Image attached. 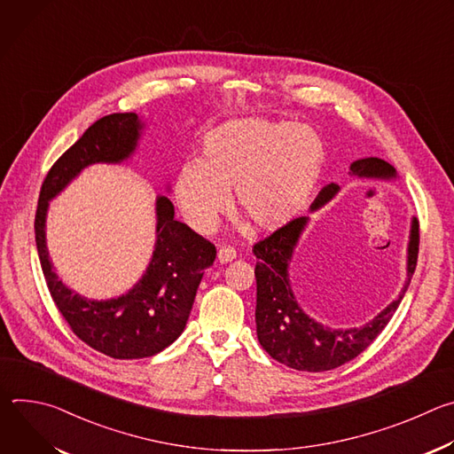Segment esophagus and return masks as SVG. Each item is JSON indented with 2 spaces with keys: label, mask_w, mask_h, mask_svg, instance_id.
Returning a JSON list of instances; mask_svg holds the SVG:
<instances>
[{
  "label": "esophagus",
  "mask_w": 454,
  "mask_h": 454,
  "mask_svg": "<svg viewBox=\"0 0 454 454\" xmlns=\"http://www.w3.org/2000/svg\"><path fill=\"white\" fill-rule=\"evenodd\" d=\"M237 258V251L233 249V247H221L219 251H217V261L221 262V264H226V262H231V261H235Z\"/></svg>",
  "instance_id": "esophagus-1"
}]
</instances>
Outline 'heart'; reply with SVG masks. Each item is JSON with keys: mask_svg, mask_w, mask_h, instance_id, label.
<instances>
[{"mask_svg": "<svg viewBox=\"0 0 454 454\" xmlns=\"http://www.w3.org/2000/svg\"><path fill=\"white\" fill-rule=\"evenodd\" d=\"M325 147L310 127L249 116L224 121L203 138L198 161L181 167L176 203L186 223L212 233L230 208L256 231L289 224L317 186Z\"/></svg>", "mask_w": 454, "mask_h": 454, "instance_id": "obj_1", "label": "heart"}]
</instances>
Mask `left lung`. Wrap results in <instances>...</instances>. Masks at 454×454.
Here are the masks:
<instances>
[{"label": "left lung", "mask_w": 454, "mask_h": 454, "mask_svg": "<svg viewBox=\"0 0 454 454\" xmlns=\"http://www.w3.org/2000/svg\"><path fill=\"white\" fill-rule=\"evenodd\" d=\"M350 174L370 179H392L395 168L380 158H363L350 165ZM340 192V184L323 186L314 200L310 212L329 203ZM309 223V217L293 219L289 224L273 231L264 240L253 246L256 256V338L262 348L278 363L301 372H325L338 368L363 350L382 333L397 310L411 277L419 256V221L411 219L408 242V277L397 300L380 310L372 321L359 329H331L312 319L296 301L289 280V266L296 244Z\"/></svg>", "instance_id": "1"}]
</instances>
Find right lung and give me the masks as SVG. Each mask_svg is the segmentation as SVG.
Returning a JSON list of instances; mask_svg holds the SVG:
<instances>
[{"mask_svg":"<svg viewBox=\"0 0 454 454\" xmlns=\"http://www.w3.org/2000/svg\"><path fill=\"white\" fill-rule=\"evenodd\" d=\"M142 129L137 113H113L88 127L46 174L34 223L43 275L57 309L79 340L113 359L151 357L181 336L205 270L217 253L210 240L174 219L167 196H158L153 258L133 289L111 300H88L59 280L46 247L50 201L86 167L131 158Z\"/></svg>","mask_w":454,"mask_h":454,"instance_id":"obj_1","label":"right lung"}]
</instances>
